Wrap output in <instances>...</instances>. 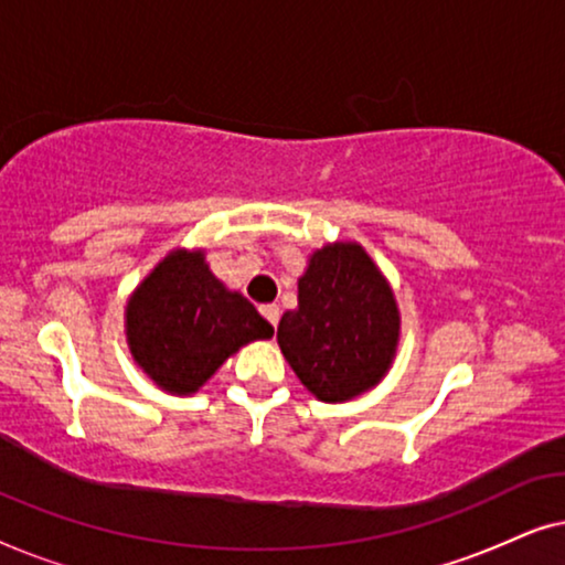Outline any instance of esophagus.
I'll return each mask as SVG.
<instances>
[{
    "instance_id": "34e87169",
    "label": "esophagus",
    "mask_w": 565,
    "mask_h": 565,
    "mask_svg": "<svg viewBox=\"0 0 565 565\" xmlns=\"http://www.w3.org/2000/svg\"><path fill=\"white\" fill-rule=\"evenodd\" d=\"M259 311L269 323H273V327H277V321H280V308H277L275 303H267V306H262Z\"/></svg>"
}]
</instances>
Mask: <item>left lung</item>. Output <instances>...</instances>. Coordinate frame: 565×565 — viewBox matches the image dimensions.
<instances>
[{
	"label": "left lung",
	"mask_w": 565,
	"mask_h": 565,
	"mask_svg": "<svg viewBox=\"0 0 565 565\" xmlns=\"http://www.w3.org/2000/svg\"><path fill=\"white\" fill-rule=\"evenodd\" d=\"M401 339L391 282L358 242L323 244L298 277L277 344L298 381L323 404H344L388 375Z\"/></svg>",
	"instance_id": "obj_1"
}]
</instances>
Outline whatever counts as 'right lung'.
Listing matches in <instances>:
<instances>
[{
	"label": "right lung",
	"instance_id": "right-lung-1",
	"mask_svg": "<svg viewBox=\"0 0 565 565\" xmlns=\"http://www.w3.org/2000/svg\"><path fill=\"white\" fill-rule=\"evenodd\" d=\"M269 337V321L211 273L203 249L177 246L126 303L134 362L172 396L198 393L231 354Z\"/></svg>",
	"mask_w": 565,
	"mask_h": 565
}]
</instances>
